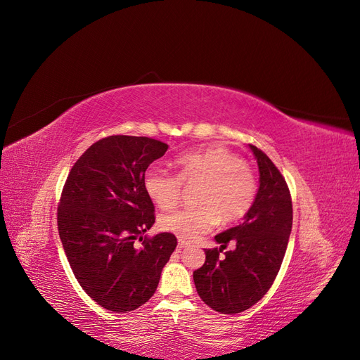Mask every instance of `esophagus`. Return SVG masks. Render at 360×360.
Listing matches in <instances>:
<instances>
[{"label":"esophagus","mask_w":360,"mask_h":360,"mask_svg":"<svg viewBox=\"0 0 360 360\" xmlns=\"http://www.w3.org/2000/svg\"><path fill=\"white\" fill-rule=\"evenodd\" d=\"M188 245H189V243H188V242H184V240H183V238H179V245H177V248H179V249H183V248H186Z\"/></svg>","instance_id":"obj_1"}]
</instances>
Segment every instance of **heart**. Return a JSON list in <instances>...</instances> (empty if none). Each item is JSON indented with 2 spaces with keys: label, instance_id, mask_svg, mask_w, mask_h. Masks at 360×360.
Segmentation results:
<instances>
[{
  "label": "heart",
  "instance_id": "b5f03b06",
  "mask_svg": "<svg viewBox=\"0 0 360 360\" xmlns=\"http://www.w3.org/2000/svg\"><path fill=\"white\" fill-rule=\"evenodd\" d=\"M177 176L150 168L144 189L159 209H172L180 200L181 183H200L192 209H181L159 217L160 230L192 240L221 222L240 221L257 197V180L242 158L224 147H209L184 153L176 160Z\"/></svg>",
  "mask_w": 360,
  "mask_h": 360
}]
</instances>
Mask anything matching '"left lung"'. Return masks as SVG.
Listing matches in <instances>:
<instances>
[{"mask_svg": "<svg viewBox=\"0 0 360 360\" xmlns=\"http://www.w3.org/2000/svg\"><path fill=\"white\" fill-rule=\"evenodd\" d=\"M258 163L259 186L243 222L214 236L219 248L205 249V263L193 271L204 303L221 314H237L255 304L269 288L284 259L292 225L290 191L275 163L249 146ZM234 243L233 251L219 254Z\"/></svg>", "mask_w": 360, "mask_h": 360, "instance_id": "left-lung-1", "label": "left lung"}]
</instances>
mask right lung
Returning <instances> with one entry per match:
<instances>
[{
  "label": "right lung",
  "mask_w": 360,
  "mask_h": 360,
  "mask_svg": "<svg viewBox=\"0 0 360 360\" xmlns=\"http://www.w3.org/2000/svg\"><path fill=\"white\" fill-rule=\"evenodd\" d=\"M167 150L147 136L99 139L63 188L57 219L64 252L82 290L108 311H134L153 296L177 246L171 233L144 237L155 224L146 169Z\"/></svg>",
  "instance_id": "obj_1"
}]
</instances>
